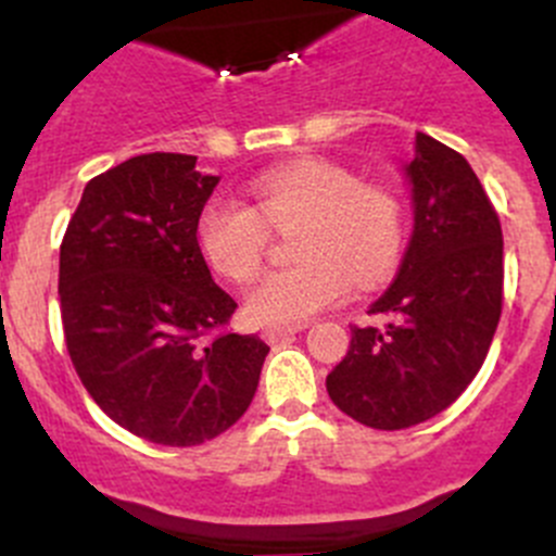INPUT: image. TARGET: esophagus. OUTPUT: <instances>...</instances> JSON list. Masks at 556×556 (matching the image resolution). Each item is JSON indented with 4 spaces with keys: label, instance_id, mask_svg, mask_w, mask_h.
<instances>
[{
    "label": "esophagus",
    "instance_id": "obj_1",
    "mask_svg": "<svg viewBox=\"0 0 556 556\" xmlns=\"http://www.w3.org/2000/svg\"><path fill=\"white\" fill-rule=\"evenodd\" d=\"M301 328H304V325H268V328L263 330V339H266L268 344H277V341H285L290 339V336L299 333Z\"/></svg>",
    "mask_w": 556,
    "mask_h": 556
}]
</instances>
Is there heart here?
<instances>
[{"instance_id":"obj_1","label":"heart","mask_w":556,"mask_h":556,"mask_svg":"<svg viewBox=\"0 0 556 556\" xmlns=\"http://www.w3.org/2000/svg\"><path fill=\"white\" fill-rule=\"evenodd\" d=\"M252 206L212 199L201 210L199 247L233 282H250L266 255L268 231L293 228L299 263L266 274L247 295L257 325H299L350 295L352 282L377 285L403 247V206L379 185L325 161H301L263 174Z\"/></svg>"}]
</instances>
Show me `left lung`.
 Returning a JSON list of instances; mask_svg holds the SVG:
<instances>
[{"label":"left lung","instance_id":"1","mask_svg":"<svg viewBox=\"0 0 556 556\" xmlns=\"http://www.w3.org/2000/svg\"><path fill=\"white\" fill-rule=\"evenodd\" d=\"M414 231L397 277L352 328L344 361L325 387L361 425L403 430L452 406L490 352L503 309V231L468 161L417 131Z\"/></svg>","mask_w":556,"mask_h":556}]
</instances>
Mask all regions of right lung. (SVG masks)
<instances>
[{"label":"right lung","mask_w":556,"mask_h":556,"mask_svg":"<svg viewBox=\"0 0 556 556\" xmlns=\"http://www.w3.org/2000/svg\"><path fill=\"white\" fill-rule=\"evenodd\" d=\"M215 174L148 153L99 174L66 226L59 299L66 350L99 408L161 446L226 433L257 390L268 346L223 330L237 301L201 255Z\"/></svg>","instance_id":"1"}]
</instances>
